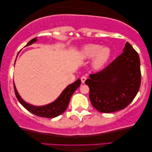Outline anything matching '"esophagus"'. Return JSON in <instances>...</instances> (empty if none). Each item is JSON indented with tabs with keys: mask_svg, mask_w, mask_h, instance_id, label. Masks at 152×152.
Listing matches in <instances>:
<instances>
[{
	"mask_svg": "<svg viewBox=\"0 0 152 152\" xmlns=\"http://www.w3.org/2000/svg\"><path fill=\"white\" fill-rule=\"evenodd\" d=\"M86 80V76H82V77H81V81H82V83H83V84H84V83L85 82Z\"/></svg>",
	"mask_w": 152,
	"mask_h": 152,
	"instance_id": "34e87169",
	"label": "esophagus"
}]
</instances>
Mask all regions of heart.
I'll list each match as a JSON object with an SVG mask.
<instances>
[{"label":"heart","instance_id":"1","mask_svg":"<svg viewBox=\"0 0 152 152\" xmlns=\"http://www.w3.org/2000/svg\"><path fill=\"white\" fill-rule=\"evenodd\" d=\"M82 55L85 58H94L93 67L95 68H100L107 63L111 55V50L109 48H101L98 45L89 44L83 48Z\"/></svg>","mask_w":152,"mask_h":152}]
</instances>
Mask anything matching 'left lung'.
Returning a JSON list of instances; mask_svg holds the SVG:
<instances>
[{"instance_id":"obj_1","label":"left lung","mask_w":152,"mask_h":152,"mask_svg":"<svg viewBox=\"0 0 152 152\" xmlns=\"http://www.w3.org/2000/svg\"><path fill=\"white\" fill-rule=\"evenodd\" d=\"M86 80L93 107L102 113L124 109L136 96L141 82L140 62L137 52L126 42L123 53L104 69Z\"/></svg>"}]
</instances>
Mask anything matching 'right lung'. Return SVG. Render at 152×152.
Here are the masks:
<instances>
[{
    "label": "right lung",
    "instance_id": "obj_1",
    "mask_svg": "<svg viewBox=\"0 0 152 152\" xmlns=\"http://www.w3.org/2000/svg\"><path fill=\"white\" fill-rule=\"evenodd\" d=\"M37 40V37H35V38L29 41L26 46H28V45L32 44V43L36 42ZM80 84L81 80L80 79H78L76 82L68 85L55 101L48 104L39 106V107H38V106H33L26 102L20 97L19 94H18L14 84V88L15 95L16 97H17L18 102L21 104V105L25 109H26L30 113L34 114L36 115H38L39 117L53 118L61 115V114L63 113L66 111V109H67L68 106V104H69L70 97H71L75 91H76V89L78 87H80Z\"/></svg>",
    "mask_w": 152,
    "mask_h": 152
}]
</instances>
